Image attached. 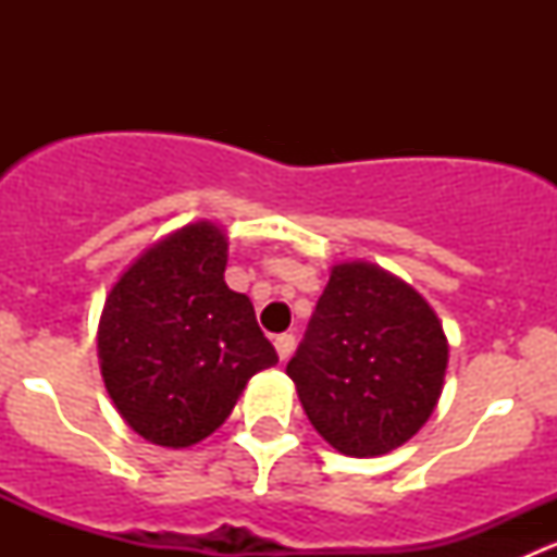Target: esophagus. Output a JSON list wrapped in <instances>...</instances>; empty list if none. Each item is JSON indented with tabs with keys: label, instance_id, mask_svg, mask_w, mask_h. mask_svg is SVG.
<instances>
[{
	"label": "esophagus",
	"instance_id": "esophagus-1",
	"mask_svg": "<svg viewBox=\"0 0 557 557\" xmlns=\"http://www.w3.org/2000/svg\"><path fill=\"white\" fill-rule=\"evenodd\" d=\"M274 347H277L280 361H288L290 352H294V347H296V336H294V334H280V336H274Z\"/></svg>",
	"mask_w": 557,
	"mask_h": 557
}]
</instances>
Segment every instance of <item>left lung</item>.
Returning <instances> with one entry per match:
<instances>
[{
	"label": "left lung",
	"instance_id": "1",
	"mask_svg": "<svg viewBox=\"0 0 557 557\" xmlns=\"http://www.w3.org/2000/svg\"><path fill=\"white\" fill-rule=\"evenodd\" d=\"M447 339L407 283L374 263H339L285 372L320 436L367 458L412 440L440 401Z\"/></svg>",
	"mask_w": 557,
	"mask_h": 557
}]
</instances>
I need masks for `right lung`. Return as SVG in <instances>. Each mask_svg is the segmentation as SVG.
Instances as JSON below:
<instances>
[{
    "instance_id": "obj_1",
    "label": "right lung",
    "mask_w": 557,
    "mask_h": 557,
    "mask_svg": "<svg viewBox=\"0 0 557 557\" xmlns=\"http://www.w3.org/2000/svg\"><path fill=\"white\" fill-rule=\"evenodd\" d=\"M226 237L194 223L145 250L99 320L107 393L153 445L188 447L232 414L247 380L277 363L245 294L223 280Z\"/></svg>"
}]
</instances>
